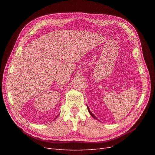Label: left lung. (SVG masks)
<instances>
[{
	"mask_svg": "<svg viewBox=\"0 0 155 155\" xmlns=\"http://www.w3.org/2000/svg\"><path fill=\"white\" fill-rule=\"evenodd\" d=\"M87 109H88V112H89V113H90V114L94 118V119H97V120H99V119H97V118L94 116V114L91 111V110H90V109H89V107H88V105H87Z\"/></svg>",
	"mask_w": 155,
	"mask_h": 155,
	"instance_id": "obj_1",
	"label": "left lung"
}]
</instances>
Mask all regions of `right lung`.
Segmentation results:
<instances>
[{"mask_svg":"<svg viewBox=\"0 0 155 155\" xmlns=\"http://www.w3.org/2000/svg\"><path fill=\"white\" fill-rule=\"evenodd\" d=\"M56 118H55V119H56Z\"/></svg>","mask_w":155,"mask_h":155,"instance_id":"obj_1","label":"right lung"}]
</instances>
